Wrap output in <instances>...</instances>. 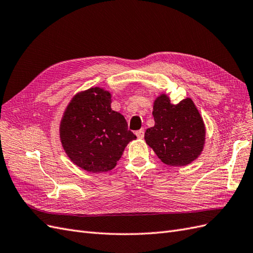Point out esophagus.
Returning <instances> with one entry per match:
<instances>
[{
	"label": "esophagus",
	"instance_id": "34e87169",
	"mask_svg": "<svg viewBox=\"0 0 253 253\" xmlns=\"http://www.w3.org/2000/svg\"><path fill=\"white\" fill-rule=\"evenodd\" d=\"M136 136L138 137V138L142 139L143 136H144V129L141 128V129H139V131H137V132H136Z\"/></svg>",
	"mask_w": 253,
	"mask_h": 253
}]
</instances>
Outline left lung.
I'll list each match as a JSON object with an SVG mask.
<instances>
[{"instance_id": "8db88e82", "label": "left lung", "mask_w": 253, "mask_h": 253, "mask_svg": "<svg viewBox=\"0 0 253 253\" xmlns=\"http://www.w3.org/2000/svg\"><path fill=\"white\" fill-rule=\"evenodd\" d=\"M152 114L155 126L145 131L144 139L164 164L183 167L202 154L206 126L192 99L173 104L169 96L160 94Z\"/></svg>"}]
</instances>
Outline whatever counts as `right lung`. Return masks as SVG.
<instances>
[{"mask_svg": "<svg viewBox=\"0 0 253 253\" xmlns=\"http://www.w3.org/2000/svg\"><path fill=\"white\" fill-rule=\"evenodd\" d=\"M111 103L110 91L95 86L76 94L63 113L60 140L68 158L82 170L111 171L127 143L136 139Z\"/></svg>", "mask_w": 253, "mask_h": 253, "instance_id": "right-lung-1", "label": "right lung"}]
</instances>
